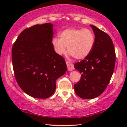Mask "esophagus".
<instances>
[{"label": "esophagus", "mask_w": 127, "mask_h": 127, "mask_svg": "<svg viewBox=\"0 0 127 127\" xmlns=\"http://www.w3.org/2000/svg\"><path fill=\"white\" fill-rule=\"evenodd\" d=\"M66 63L67 65V68L68 69L69 71H72L74 69V65L73 64L70 63V62L69 61H66Z\"/></svg>", "instance_id": "1"}]
</instances>
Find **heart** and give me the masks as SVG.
I'll return each mask as SVG.
<instances>
[{
	"instance_id": "obj_1",
	"label": "heart",
	"mask_w": 127,
	"mask_h": 127,
	"mask_svg": "<svg viewBox=\"0 0 127 127\" xmlns=\"http://www.w3.org/2000/svg\"><path fill=\"white\" fill-rule=\"evenodd\" d=\"M60 36L51 40L54 50L59 55L64 54L67 47L69 55L77 60L84 59L90 54L95 44L94 34L88 29H66Z\"/></svg>"
}]
</instances>
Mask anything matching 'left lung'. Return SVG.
Masks as SVG:
<instances>
[{"label": "left lung", "mask_w": 127, "mask_h": 127, "mask_svg": "<svg viewBox=\"0 0 127 127\" xmlns=\"http://www.w3.org/2000/svg\"><path fill=\"white\" fill-rule=\"evenodd\" d=\"M95 34L93 51L81 62L74 65L81 79L74 85L81 98L91 99L102 94L110 82L115 66L116 53L112 40L106 33L90 25Z\"/></svg>", "instance_id": "left-lung-1"}]
</instances>
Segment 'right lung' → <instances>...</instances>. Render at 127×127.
<instances>
[{
  "instance_id": "right-lung-1",
  "label": "right lung",
  "mask_w": 127,
  "mask_h": 127,
  "mask_svg": "<svg viewBox=\"0 0 127 127\" xmlns=\"http://www.w3.org/2000/svg\"><path fill=\"white\" fill-rule=\"evenodd\" d=\"M53 25L46 23L25 29L12 47V63L17 83L36 98L54 93L56 80L66 72L64 58L55 53L51 40Z\"/></svg>"
}]
</instances>
